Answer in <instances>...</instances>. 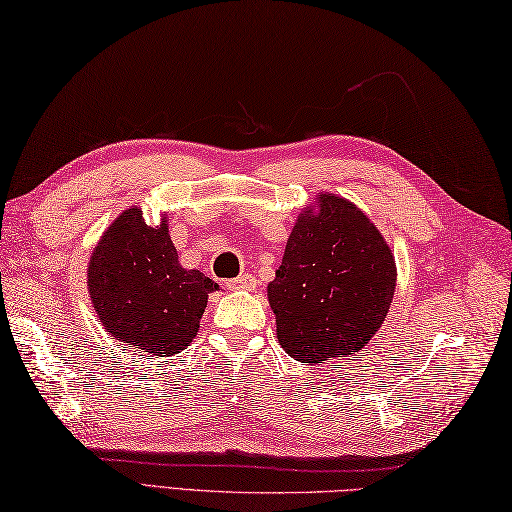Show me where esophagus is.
I'll use <instances>...</instances> for the list:
<instances>
[{
    "instance_id": "34e87169",
    "label": "esophagus",
    "mask_w": 512,
    "mask_h": 512,
    "mask_svg": "<svg viewBox=\"0 0 512 512\" xmlns=\"http://www.w3.org/2000/svg\"><path fill=\"white\" fill-rule=\"evenodd\" d=\"M228 288L235 292H253L257 288V279L250 275H239V277L228 281Z\"/></svg>"
}]
</instances>
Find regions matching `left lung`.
Segmentation results:
<instances>
[{"label":"left lung","mask_w":512,"mask_h":512,"mask_svg":"<svg viewBox=\"0 0 512 512\" xmlns=\"http://www.w3.org/2000/svg\"><path fill=\"white\" fill-rule=\"evenodd\" d=\"M396 277L376 224L341 195H317L299 213L268 284L279 345L312 365L361 352L387 317Z\"/></svg>","instance_id":"obj_1"}]
</instances>
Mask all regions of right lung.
Returning <instances> with one entry per match:
<instances>
[{
	"instance_id": "add662e5",
	"label": "right lung",
	"mask_w": 512,
	"mask_h": 512,
	"mask_svg": "<svg viewBox=\"0 0 512 512\" xmlns=\"http://www.w3.org/2000/svg\"><path fill=\"white\" fill-rule=\"evenodd\" d=\"M167 215L149 226L129 206L105 228L88 264V292L107 334L151 356H173L195 339L220 286L178 262Z\"/></svg>"
}]
</instances>
